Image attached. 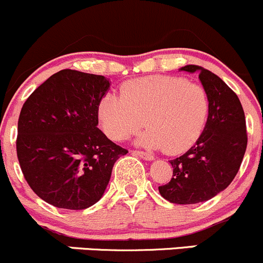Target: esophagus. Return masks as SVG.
Returning <instances> with one entry per match:
<instances>
[{"label":"esophagus","instance_id":"obj_1","mask_svg":"<svg viewBox=\"0 0 263 263\" xmlns=\"http://www.w3.org/2000/svg\"><path fill=\"white\" fill-rule=\"evenodd\" d=\"M134 155L140 156V158L145 159V160H154V156L151 155V154L145 153V151H141V150H134Z\"/></svg>","mask_w":263,"mask_h":263}]
</instances>
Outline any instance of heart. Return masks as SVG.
<instances>
[{"mask_svg": "<svg viewBox=\"0 0 263 263\" xmlns=\"http://www.w3.org/2000/svg\"><path fill=\"white\" fill-rule=\"evenodd\" d=\"M210 115L205 87L179 76L154 75L124 82L119 97L105 94L97 116L102 131L113 141H122L147 126L140 144L181 154L202 135Z\"/></svg>", "mask_w": 263, "mask_h": 263, "instance_id": "heart-1", "label": "heart"}]
</instances>
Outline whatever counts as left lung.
Instances as JSON below:
<instances>
[{
  "mask_svg": "<svg viewBox=\"0 0 263 263\" xmlns=\"http://www.w3.org/2000/svg\"><path fill=\"white\" fill-rule=\"evenodd\" d=\"M198 71L210 99V115L198 141L171 160L173 178L159 187L169 202L191 205L208 201L232 183L247 148L246 117L239 98L219 76L196 65L181 68Z\"/></svg>",
  "mask_w": 263,
  "mask_h": 263,
  "instance_id": "left-lung-1",
  "label": "left lung"
}]
</instances>
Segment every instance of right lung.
Instances as JSON below:
<instances>
[{"instance_id": "right-lung-1", "label": "right lung", "mask_w": 263, "mask_h": 263, "mask_svg": "<svg viewBox=\"0 0 263 263\" xmlns=\"http://www.w3.org/2000/svg\"><path fill=\"white\" fill-rule=\"evenodd\" d=\"M109 80L62 70L21 108L16 153L24 178L46 202L84 210L102 198L119 156L128 151L98 128L97 107Z\"/></svg>"}]
</instances>
